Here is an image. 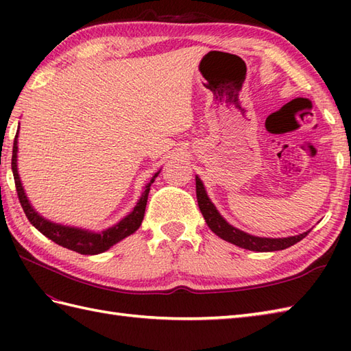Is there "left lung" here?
Here are the masks:
<instances>
[{"mask_svg": "<svg viewBox=\"0 0 351 351\" xmlns=\"http://www.w3.org/2000/svg\"><path fill=\"white\" fill-rule=\"evenodd\" d=\"M196 195H197V204L200 208V213H202L206 225L215 235H219L225 241L232 243L238 247L247 249L253 252H274V250H283L287 247H291L295 243L303 240L309 232H303L295 237H288V238H261V237H253L243 232V230L230 226L229 223L221 217L219 211L215 210V206L206 196V191L204 189L202 181L196 178Z\"/></svg>", "mask_w": 351, "mask_h": 351, "instance_id": "left-lung-1", "label": "left lung"}]
</instances>
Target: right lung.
Masks as SVG:
<instances>
[{
  "instance_id": "right-lung-1",
  "label": "right lung",
  "mask_w": 351,
  "mask_h": 351,
  "mask_svg": "<svg viewBox=\"0 0 351 351\" xmlns=\"http://www.w3.org/2000/svg\"><path fill=\"white\" fill-rule=\"evenodd\" d=\"M16 156H18V134L14 136V141H13L12 170H13L14 185H16L19 202H21L22 210H24V213L27 215V219L37 230H40L45 237H48L49 240L57 243L58 245H63V247H66V249L78 252V253H81V255H96V253L106 252L113 244L123 240L125 237H128V235L136 232V230L141 225V220H143V217H145L147 195H149V190H151V184L160 173V171L158 173H155L151 182L146 185L143 195H141L138 204L134 206L131 214L126 215V217L122 221H119L116 226L104 230V232H101V234H95V232H88V230H84V229L57 225V223H52L47 219H43L42 215L37 214L33 210V206L29 205L28 199L24 193V189H22V184H21L19 175H18Z\"/></svg>"
}]
</instances>
